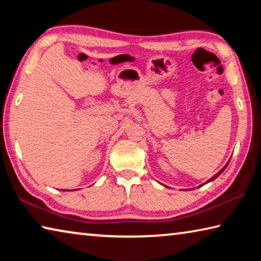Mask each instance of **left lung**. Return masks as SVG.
Wrapping results in <instances>:
<instances>
[{
	"label": "left lung",
	"mask_w": 261,
	"mask_h": 261,
	"mask_svg": "<svg viewBox=\"0 0 261 261\" xmlns=\"http://www.w3.org/2000/svg\"><path fill=\"white\" fill-rule=\"evenodd\" d=\"M229 161H230V160H229ZM229 161H228V162L226 163V166H224V167L222 168V169H221V170L219 171V173H216V174H215V175L213 176V177H211V178H210L208 180H206V182H205L204 184H202V185H205V184H207V183H210V182H212V180H214L215 178H218V177H219V176H220L221 174H222V173H223V170H224V169H226V168H227V166H228V163H229ZM202 185H199V187H202Z\"/></svg>",
	"instance_id": "left-lung-1"
}]
</instances>
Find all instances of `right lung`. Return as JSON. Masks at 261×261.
I'll return each mask as SVG.
<instances>
[{
  "label": "right lung",
  "mask_w": 261,
  "mask_h": 261,
  "mask_svg": "<svg viewBox=\"0 0 261 261\" xmlns=\"http://www.w3.org/2000/svg\"><path fill=\"white\" fill-rule=\"evenodd\" d=\"M62 191H73V190H62Z\"/></svg>",
  "instance_id": "right-lung-1"
}]
</instances>
